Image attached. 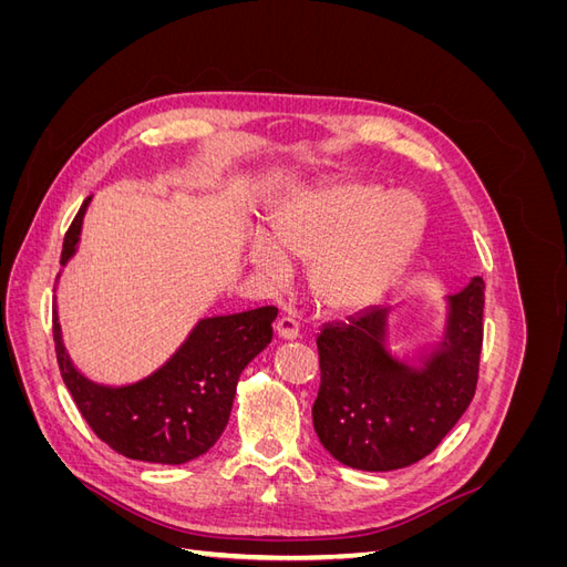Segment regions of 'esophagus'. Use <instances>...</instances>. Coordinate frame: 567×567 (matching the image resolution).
<instances>
[{
    "instance_id": "esophagus-1",
    "label": "esophagus",
    "mask_w": 567,
    "mask_h": 567,
    "mask_svg": "<svg viewBox=\"0 0 567 567\" xmlns=\"http://www.w3.org/2000/svg\"><path fill=\"white\" fill-rule=\"evenodd\" d=\"M274 331H277V336H279L281 340H296V338L300 336L298 321H296V317H290V315L279 317L277 323H274Z\"/></svg>"
}]
</instances>
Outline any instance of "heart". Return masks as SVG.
Listing matches in <instances>:
<instances>
[{
    "mask_svg": "<svg viewBox=\"0 0 567 567\" xmlns=\"http://www.w3.org/2000/svg\"><path fill=\"white\" fill-rule=\"evenodd\" d=\"M423 205L406 192L342 182L312 188L279 205L269 236H255L248 260L269 286H286L293 262H310L307 279L331 312H359L400 279L423 231Z\"/></svg>",
    "mask_w": 567,
    "mask_h": 567,
    "instance_id": "obj_1",
    "label": "heart"
}]
</instances>
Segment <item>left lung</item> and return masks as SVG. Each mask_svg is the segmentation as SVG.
I'll return each instance as SVG.
<instances>
[{
  "mask_svg": "<svg viewBox=\"0 0 567 567\" xmlns=\"http://www.w3.org/2000/svg\"><path fill=\"white\" fill-rule=\"evenodd\" d=\"M444 300V338L419 362L390 348L388 305L319 331L312 421L336 461L371 473L406 468L431 454L468 409L483 348L485 284L473 277Z\"/></svg>",
  "mask_w": 567,
  "mask_h": 567,
  "instance_id": "left-lung-1",
  "label": "left lung"
}]
</instances>
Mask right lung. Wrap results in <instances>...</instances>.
Segmentation results:
<instances>
[{
    "instance_id": "right-lung-1",
    "label": "right lung",
    "mask_w": 567,
    "mask_h": 567,
    "mask_svg": "<svg viewBox=\"0 0 567 567\" xmlns=\"http://www.w3.org/2000/svg\"><path fill=\"white\" fill-rule=\"evenodd\" d=\"M90 200L92 196L82 203L63 238L61 267L78 252ZM274 319L277 307L198 319L156 371L134 383L109 385L92 381L73 364L54 298L56 359L65 388L101 442L134 461L179 466L203 456L219 440L229 423L238 375L271 342Z\"/></svg>"
}]
</instances>
